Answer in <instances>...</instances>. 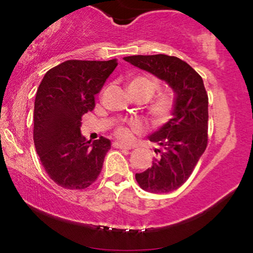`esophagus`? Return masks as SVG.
Wrapping results in <instances>:
<instances>
[{"mask_svg": "<svg viewBox=\"0 0 253 253\" xmlns=\"http://www.w3.org/2000/svg\"><path fill=\"white\" fill-rule=\"evenodd\" d=\"M113 146L115 148H121V150H131V146H127V145H124L121 141H114Z\"/></svg>", "mask_w": 253, "mask_h": 253, "instance_id": "obj_1", "label": "esophagus"}]
</instances>
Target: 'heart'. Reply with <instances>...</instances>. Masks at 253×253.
<instances>
[{
	"label": "heart",
	"instance_id": "heart-1",
	"mask_svg": "<svg viewBox=\"0 0 253 253\" xmlns=\"http://www.w3.org/2000/svg\"><path fill=\"white\" fill-rule=\"evenodd\" d=\"M159 86H160L159 81L152 76L134 75L127 81L126 87L127 91L136 93L146 101L157 92ZM172 110H174V100L171 96L168 94H161L148 105L147 115L154 126H162L171 119ZM140 130V123L137 121H131V122L117 127L115 133L120 139L126 141L131 139L132 133L139 132Z\"/></svg>",
	"mask_w": 253,
	"mask_h": 253
}]
</instances>
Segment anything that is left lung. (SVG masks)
<instances>
[{"label": "left lung", "instance_id": "obj_1", "mask_svg": "<svg viewBox=\"0 0 253 253\" xmlns=\"http://www.w3.org/2000/svg\"><path fill=\"white\" fill-rule=\"evenodd\" d=\"M134 67L165 81L175 93L171 119L148 137L159 145L152 167L136 174L152 193H167L184 184L207 146L209 96L203 78L186 62L168 55L124 57Z\"/></svg>", "mask_w": 253, "mask_h": 253}]
</instances>
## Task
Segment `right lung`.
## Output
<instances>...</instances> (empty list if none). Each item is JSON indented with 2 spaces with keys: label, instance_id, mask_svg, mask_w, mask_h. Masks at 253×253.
<instances>
[{
  "label": "right lung",
  "instance_id": "1",
  "mask_svg": "<svg viewBox=\"0 0 253 253\" xmlns=\"http://www.w3.org/2000/svg\"><path fill=\"white\" fill-rule=\"evenodd\" d=\"M117 67L109 61L69 60L46 72L34 101L33 139L44 170L62 188L82 190L101 172L110 140H86L82 116Z\"/></svg>",
  "mask_w": 253,
  "mask_h": 253
}]
</instances>
